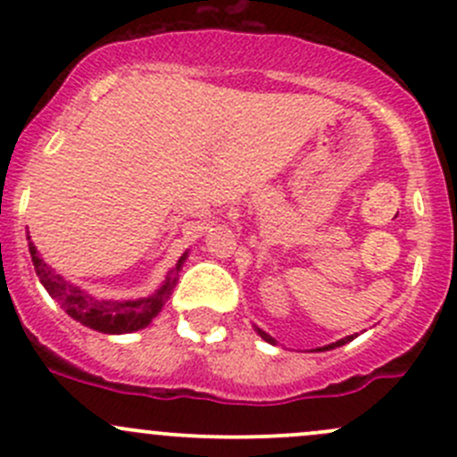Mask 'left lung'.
<instances>
[{
  "mask_svg": "<svg viewBox=\"0 0 457 457\" xmlns=\"http://www.w3.org/2000/svg\"><path fill=\"white\" fill-rule=\"evenodd\" d=\"M254 329H256V334L261 336L262 340H265V343H270V345H278L276 343V338H271L270 334H267V331H262L261 327L258 325H254ZM358 334H352V336H345V338H340V340H336V343H331V345H325V347H316L314 352H329V349H336V347H343V345H347V343H352L353 338H356Z\"/></svg>",
  "mask_w": 457,
  "mask_h": 457,
  "instance_id": "1",
  "label": "left lung"
}]
</instances>
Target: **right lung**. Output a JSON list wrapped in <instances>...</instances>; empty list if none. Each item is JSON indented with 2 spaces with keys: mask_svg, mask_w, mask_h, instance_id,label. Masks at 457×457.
Listing matches in <instances>:
<instances>
[{
  "mask_svg": "<svg viewBox=\"0 0 457 457\" xmlns=\"http://www.w3.org/2000/svg\"><path fill=\"white\" fill-rule=\"evenodd\" d=\"M26 241H29V252L37 276H39V283L44 285V289L50 294V298H54V301L62 305V310L71 318H75L77 322L110 336L132 334V331L145 329V327L154 320L156 314L163 310L168 298L172 296V289L177 287L179 271H181L187 256H190V250L183 252L181 258L177 261V265L165 274L163 283H161L150 296L128 298V301H99V298H95L92 294H87L86 289L77 287L71 280L63 278L62 274H57V271L41 258L39 252H37L35 243L30 241V234H26Z\"/></svg>",
  "mask_w": 457,
  "mask_h": 457,
  "instance_id": "right-lung-1",
  "label": "right lung"
}]
</instances>
